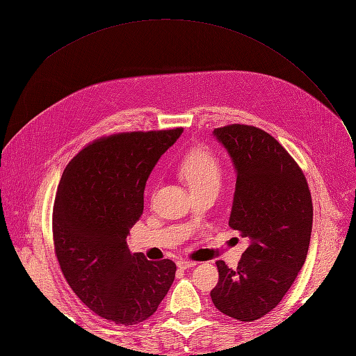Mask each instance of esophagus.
Wrapping results in <instances>:
<instances>
[{
	"instance_id": "obj_1",
	"label": "esophagus",
	"mask_w": 356,
	"mask_h": 356,
	"mask_svg": "<svg viewBox=\"0 0 356 356\" xmlns=\"http://www.w3.org/2000/svg\"><path fill=\"white\" fill-rule=\"evenodd\" d=\"M195 264H197V263L193 261V260H186V259H179L177 260V266L180 269H190V268H194Z\"/></svg>"
}]
</instances>
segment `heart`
Returning a JSON list of instances; mask_svg holds the SVG:
<instances>
[{"label":"heart","mask_w":356,"mask_h":356,"mask_svg":"<svg viewBox=\"0 0 356 356\" xmlns=\"http://www.w3.org/2000/svg\"><path fill=\"white\" fill-rule=\"evenodd\" d=\"M177 171L193 191L207 186L218 190L223 174L220 161L211 151L203 148L191 149L179 163Z\"/></svg>","instance_id":"1"}]
</instances>
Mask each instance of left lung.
Returning a JSON list of instances; mask_svg holds the SVG:
<instances>
[{
    "mask_svg": "<svg viewBox=\"0 0 356 356\" xmlns=\"http://www.w3.org/2000/svg\"><path fill=\"white\" fill-rule=\"evenodd\" d=\"M214 136L237 170L229 226L251 245L237 269L216 261L218 283L211 298L222 314L248 323L269 314L303 268L312 197L300 165L261 128L231 124L216 128Z\"/></svg>",
    "mask_w": 356,
    "mask_h": 356,
    "instance_id": "8db88e82",
    "label": "left lung"
}]
</instances>
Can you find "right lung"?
Instances as JSON below:
<instances>
[{
	"label": "right lung",
	"instance_id": "obj_1",
	"mask_svg": "<svg viewBox=\"0 0 356 356\" xmlns=\"http://www.w3.org/2000/svg\"><path fill=\"white\" fill-rule=\"evenodd\" d=\"M184 128L128 131L90 142L63 172L53 205V246L65 282L90 311L133 326L153 315L176 263L131 254L127 236L143 213L156 162Z\"/></svg>",
	"mask_w": 356,
	"mask_h": 356
}]
</instances>
